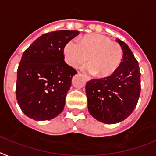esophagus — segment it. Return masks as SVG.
Segmentation results:
<instances>
[{
    "label": "esophagus",
    "instance_id": "34e87169",
    "mask_svg": "<svg viewBox=\"0 0 156 156\" xmlns=\"http://www.w3.org/2000/svg\"><path fill=\"white\" fill-rule=\"evenodd\" d=\"M84 77H85V78H86V81H90V77H89V76L84 75Z\"/></svg>",
    "mask_w": 156,
    "mask_h": 156
}]
</instances>
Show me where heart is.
Returning <instances> with one entry per match:
<instances>
[{"mask_svg":"<svg viewBox=\"0 0 156 156\" xmlns=\"http://www.w3.org/2000/svg\"><path fill=\"white\" fill-rule=\"evenodd\" d=\"M63 54L65 61L72 67L80 66L88 59L86 69L99 78H108L114 74L123 57L120 44L101 34L87 35L79 43L70 40L64 47Z\"/></svg>","mask_w":156,"mask_h":156,"instance_id":"1","label":"heart"}]
</instances>
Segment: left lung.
<instances>
[{
	"instance_id": "left-lung-1",
	"label": "left lung",
	"mask_w": 156,
	"mask_h": 156,
	"mask_svg": "<svg viewBox=\"0 0 156 156\" xmlns=\"http://www.w3.org/2000/svg\"><path fill=\"white\" fill-rule=\"evenodd\" d=\"M123 51L122 62L108 78L92 79L86 86L90 115L105 124L119 123L133 112L140 94V72L129 46L116 40Z\"/></svg>"
}]
</instances>
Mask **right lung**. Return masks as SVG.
I'll list each match as a JSON object with an SVG mask.
<instances>
[{
	"label": "right lung",
	"mask_w": 156,
	"mask_h": 156,
	"mask_svg": "<svg viewBox=\"0 0 156 156\" xmlns=\"http://www.w3.org/2000/svg\"><path fill=\"white\" fill-rule=\"evenodd\" d=\"M79 34L59 30L42 35L23 53L17 70L16 96L21 110L35 120L55 118L77 74L64 61V47Z\"/></svg>",
	"instance_id": "obj_1"
}]
</instances>
